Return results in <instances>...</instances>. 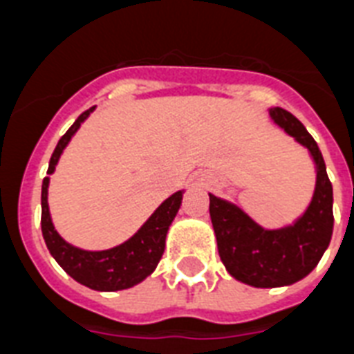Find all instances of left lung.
<instances>
[{
    "mask_svg": "<svg viewBox=\"0 0 354 354\" xmlns=\"http://www.w3.org/2000/svg\"><path fill=\"white\" fill-rule=\"evenodd\" d=\"M270 115L308 148L317 165V188L306 213L293 226L264 230L235 204L209 194V217L221 261L230 275L255 288L289 286L309 275L328 250L335 221L333 186L317 141L284 108H271Z\"/></svg>",
    "mask_w": 354,
    "mask_h": 354,
    "instance_id": "8db88e82",
    "label": "left lung"
}]
</instances>
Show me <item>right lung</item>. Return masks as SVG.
I'll return each mask as SVG.
<instances>
[{
    "label": "right lung",
    "instance_id": "1",
    "mask_svg": "<svg viewBox=\"0 0 354 354\" xmlns=\"http://www.w3.org/2000/svg\"><path fill=\"white\" fill-rule=\"evenodd\" d=\"M92 110L93 106L81 113L74 124L66 130L65 136L61 137L48 162V174L54 171L61 151L65 150L72 136L81 127V122L88 118ZM46 194H48V177L43 179V186H41V232H43L46 248L57 261V264L72 279L95 291H119V289L131 288L156 270L160 257L165 253L168 227L183 203V192H177L166 198L153 212V215L142 224L141 230L127 242H122L121 246L104 251H84L63 241L59 233L54 230Z\"/></svg>",
    "mask_w": 354,
    "mask_h": 354
}]
</instances>
